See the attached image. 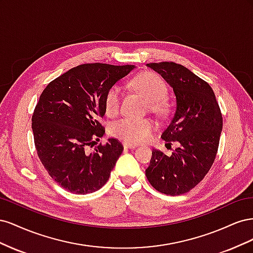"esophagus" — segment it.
<instances>
[{
  "mask_svg": "<svg viewBox=\"0 0 253 253\" xmlns=\"http://www.w3.org/2000/svg\"><path fill=\"white\" fill-rule=\"evenodd\" d=\"M136 147H138L137 143H131V142H124V148L125 149H134Z\"/></svg>",
  "mask_w": 253,
  "mask_h": 253,
  "instance_id": "esophagus-1",
  "label": "esophagus"
}]
</instances>
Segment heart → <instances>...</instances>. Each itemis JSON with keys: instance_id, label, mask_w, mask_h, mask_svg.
Listing matches in <instances>:
<instances>
[{"instance_id": "1", "label": "heart", "mask_w": 253, "mask_h": 253, "mask_svg": "<svg viewBox=\"0 0 253 253\" xmlns=\"http://www.w3.org/2000/svg\"><path fill=\"white\" fill-rule=\"evenodd\" d=\"M132 86L139 96L149 102L152 111L160 112L164 110L163 99L167 96L168 88L164 80L153 73H142L132 81ZM120 88L113 86L109 89L104 99V111L108 116H115L119 111ZM155 127L154 121L151 119H129L124 118L115 121L110 126L113 136L127 142L137 143L149 139Z\"/></svg>"}]
</instances>
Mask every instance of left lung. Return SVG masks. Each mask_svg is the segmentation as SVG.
<instances>
[{
  "instance_id": "obj_1",
  "label": "left lung",
  "mask_w": 253,
  "mask_h": 253,
  "mask_svg": "<svg viewBox=\"0 0 253 253\" xmlns=\"http://www.w3.org/2000/svg\"><path fill=\"white\" fill-rule=\"evenodd\" d=\"M173 88L175 112L163 132L166 141H178L171 156L152 151L145 175L151 185L167 195L187 193L208 173L215 159L223 118L208 83L174 62L149 63Z\"/></svg>"
}]
</instances>
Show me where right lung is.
I'll use <instances>...</instances> for the list:
<instances>
[{
  "mask_svg": "<svg viewBox=\"0 0 253 253\" xmlns=\"http://www.w3.org/2000/svg\"><path fill=\"white\" fill-rule=\"evenodd\" d=\"M134 65L82 64L45 87L34 115L35 145L50 177L68 192L87 194L109 180L122 144L109 138L93 152L88 147L105 133L100 120L104 99L115 83Z\"/></svg>",
  "mask_w": 253,
  "mask_h": 253,
  "instance_id": "obj_1",
  "label": "right lung"
}]
</instances>
